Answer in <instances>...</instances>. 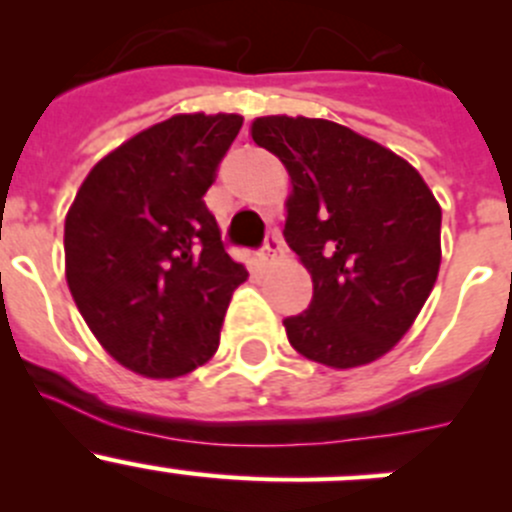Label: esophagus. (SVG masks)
<instances>
[{"mask_svg": "<svg viewBox=\"0 0 512 512\" xmlns=\"http://www.w3.org/2000/svg\"><path fill=\"white\" fill-rule=\"evenodd\" d=\"M282 252H285V247H282L280 235H277V232H270L265 240V247H262V262H265V265H272Z\"/></svg>", "mask_w": 512, "mask_h": 512, "instance_id": "esophagus-1", "label": "esophagus"}]
</instances>
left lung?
<instances>
[{"instance_id":"8db88e82","label":"left lung","mask_w":512,"mask_h":512,"mask_svg":"<svg viewBox=\"0 0 512 512\" xmlns=\"http://www.w3.org/2000/svg\"><path fill=\"white\" fill-rule=\"evenodd\" d=\"M250 136L285 165V237L312 275L289 344L332 369L381 359L436 285L441 205L409 160L342 123L262 116Z\"/></svg>"}]
</instances>
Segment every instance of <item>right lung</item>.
<instances>
[{"label": "right lung", "mask_w": 512, "mask_h": 512, "mask_svg": "<svg viewBox=\"0 0 512 512\" xmlns=\"http://www.w3.org/2000/svg\"><path fill=\"white\" fill-rule=\"evenodd\" d=\"M240 128V113H175L98 160L66 213L71 297L133 374L178 379L218 352L247 270L203 195Z\"/></svg>", "instance_id": "1"}]
</instances>
